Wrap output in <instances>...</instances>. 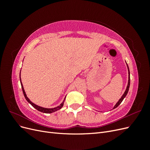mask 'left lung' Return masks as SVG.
I'll use <instances>...</instances> for the list:
<instances>
[{
    "label": "left lung",
    "mask_w": 150,
    "mask_h": 150,
    "mask_svg": "<svg viewBox=\"0 0 150 150\" xmlns=\"http://www.w3.org/2000/svg\"><path fill=\"white\" fill-rule=\"evenodd\" d=\"M127 65V67H128V85H127V87H126V91H125L124 94H122V96H121V98L120 99V100L117 101V103L115 104V106H114V108H113V109H115L116 108H117V106H118L120 104H121V103L122 101V100H123L124 98L126 97V96L127 95V94H128V92L129 91V85H130V73H129V67L128 66V64H126Z\"/></svg>",
    "instance_id": "1"
}]
</instances>
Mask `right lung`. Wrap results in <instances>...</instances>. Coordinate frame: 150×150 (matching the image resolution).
<instances>
[{"label": "right lung", "mask_w": 150, "mask_h": 150, "mask_svg": "<svg viewBox=\"0 0 150 150\" xmlns=\"http://www.w3.org/2000/svg\"><path fill=\"white\" fill-rule=\"evenodd\" d=\"M20 81H21V87H22V91H23V93H24V97L25 98V99L27 101H28V102L29 103H30L32 106H33L34 108H35L36 110H38L39 111H40L42 112H44V113H52L53 112H55L59 110H60V109H61V108L63 106V105H64V101H65V98L64 99V101H62V103L60 104L59 106H58L56 108H42V107H40V106H39L38 105H36V104H35L34 103H33V102H31L30 101V99L27 97V95L25 94V92L24 91V87H23V85H22V83L21 82V72H20Z\"/></svg>", "instance_id": "right-lung-1"}]
</instances>
